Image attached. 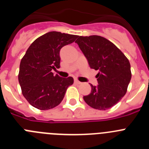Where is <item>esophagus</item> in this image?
I'll return each instance as SVG.
<instances>
[{
	"instance_id": "esophagus-1",
	"label": "esophagus",
	"mask_w": 149,
	"mask_h": 149,
	"mask_svg": "<svg viewBox=\"0 0 149 149\" xmlns=\"http://www.w3.org/2000/svg\"><path fill=\"white\" fill-rule=\"evenodd\" d=\"M74 83L77 84H81V82H80V81H78V80H77V79H74Z\"/></svg>"
}]
</instances>
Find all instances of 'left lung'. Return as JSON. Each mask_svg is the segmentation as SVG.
<instances>
[{"label": "left lung", "mask_w": 149, "mask_h": 149, "mask_svg": "<svg viewBox=\"0 0 149 149\" xmlns=\"http://www.w3.org/2000/svg\"><path fill=\"white\" fill-rule=\"evenodd\" d=\"M89 67L98 70L97 86L90 84L92 90L84 100L91 107L106 110L124 97L131 81L129 60L110 41L100 36H79L75 41Z\"/></svg>", "instance_id": "1"}]
</instances>
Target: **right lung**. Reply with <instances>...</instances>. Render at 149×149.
<instances>
[{"label": "right lung", "mask_w": 149, "mask_h": 149, "mask_svg": "<svg viewBox=\"0 0 149 149\" xmlns=\"http://www.w3.org/2000/svg\"><path fill=\"white\" fill-rule=\"evenodd\" d=\"M77 37L51 31L37 38L27 50L21 60L18 82L24 97L33 107L49 110L63 101L74 79L54 75L52 69L60 67V49Z\"/></svg>", "instance_id": "right-lung-1"}]
</instances>
